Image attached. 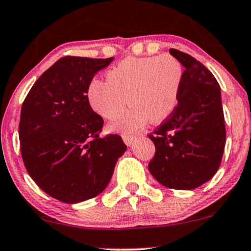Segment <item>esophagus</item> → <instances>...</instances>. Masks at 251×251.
<instances>
[{
  "instance_id": "esophagus-1",
  "label": "esophagus",
  "mask_w": 251,
  "mask_h": 251,
  "mask_svg": "<svg viewBox=\"0 0 251 251\" xmlns=\"http://www.w3.org/2000/svg\"><path fill=\"white\" fill-rule=\"evenodd\" d=\"M123 140L127 146H131L134 141V137L133 135H129V134H123Z\"/></svg>"
}]
</instances>
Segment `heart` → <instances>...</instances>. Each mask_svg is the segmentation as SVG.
Returning <instances> with one entry per match:
<instances>
[{"mask_svg": "<svg viewBox=\"0 0 251 251\" xmlns=\"http://www.w3.org/2000/svg\"><path fill=\"white\" fill-rule=\"evenodd\" d=\"M183 81V68L170 55L127 57L87 85V100L93 111L113 120L127 105L131 110L110 126L111 131L128 134L147 123H161L176 108Z\"/></svg>", "mask_w": 251, "mask_h": 251, "instance_id": "b5f03b06", "label": "heart"}]
</instances>
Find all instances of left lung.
Instances as JSON below:
<instances>
[{
	"mask_svg": "<svg viewBox=\"0 0 251 251\" xmlns=\"http://www.w3.org/2000/svg\"><path fill=\"white\" fill-rule=\"evenodd\" d=\"M170 53L185 66L176 108L154 133L155 154L149 164L158 182L173 189H194L219 170L226 145L221 89L213 74L194 57Z\"/></svg>",
	"mask_w": 251,
	"mask_h": 251,
	"instance_id": "obj_1",
	"label": "left lung"
}]
</instances>
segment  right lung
Returning <instances> with one entry per match:
<instances>
[{
	"label": "right lung",
	"instance_id": "add662e5",
	"mask_svg": "<svg viewBox=\"0 0 251 251\" xmlns=\"http://www.w3.org/2000/svg\"><path fill=\"white\" fill-rule=\"evenodd\" d=\"M106 59L66 56L50 66L24 99L19 126L21 154L42 191L77 203L106 188L126 145L100 138L104 120L87 100V85Z\"/></svg>",
	"mask_w": 251,
	"mask_h": 251
}]
</instances>
